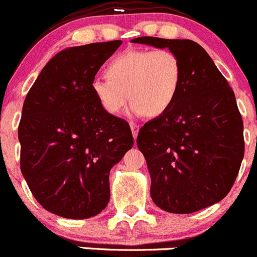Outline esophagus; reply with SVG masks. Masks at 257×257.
I'll return each instance as SVG.
<instances>
[{
	"instance_id": "esophagus-1",
	"label": "esophagus",
	"mask_w": 257,
	"mask_h": 257,
	"mask_svg": "<svg viewBox=\"0 0 257 257\" xmlns=\"http://www.w3.org/2000/svg\"><path fill=\"white\" fill-rule=\"evenodd\" d=\"M130 127H131V131H132V135H134V139H136L137 137V134H139V125H136V123L131 122L130 123Z\"/></svg>"
}]
</instances>
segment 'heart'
Listing matches in <instances>:
<instances>
[{"label": "heart", "instance_id": "1", "mask_svg": "<svg viewBox=\"0 0 257 257\" xmlns=\"http://www.w3.org/2000/svg\"><path fill=\"white\" fill-rule=\"evenodd\" d=\"M108 78L92 81V92L106 112L117 115L131 98L135 116L166 112L177 97L182 80L180 57L167 48L130 50L107 66Z\"/></svg>", "mask_w": 257, "mask_h": 257}]
</instances>
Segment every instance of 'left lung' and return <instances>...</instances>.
<instances>
[{
    "label": "left lung",
    "instance_id": "1",
    "mask_svg": "<svg viewBox=\"0 0 257 257\" xmlns=\"http://www.w3.org/2000/svg\"><path fill=\"white\" fill-rule=\"evenodd\" d=\"M132 42L167 47L182 65L172 106L137 135L151 176L152 201L172 214L211 206L228 194L243 159V123L235 93L199 43L149 36Z\"/></svg>",
    "mask_w": 257,
    "mask_h": 257
}]
</instances>
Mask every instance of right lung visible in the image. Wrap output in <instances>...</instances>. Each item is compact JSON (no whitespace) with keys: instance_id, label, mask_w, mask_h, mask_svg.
<instances>
[{"instance_id":"obj_1","label":"right lung","mask_w":257,"mask_h":257,"mask_svg":"<svg viewBox=\"0 0 257 257\" xmlns=\"http://www.w3.org/2000/svg\"><path fill=\"white\" fill-rule=\"evenodd\" d=\"M121 43L61 51L25 98L21 172L35 199L55 215L81 220L100 214L110 200V170L134 146L128 123L106 112L91 87Z\"/></svg>"}]
</instances>
